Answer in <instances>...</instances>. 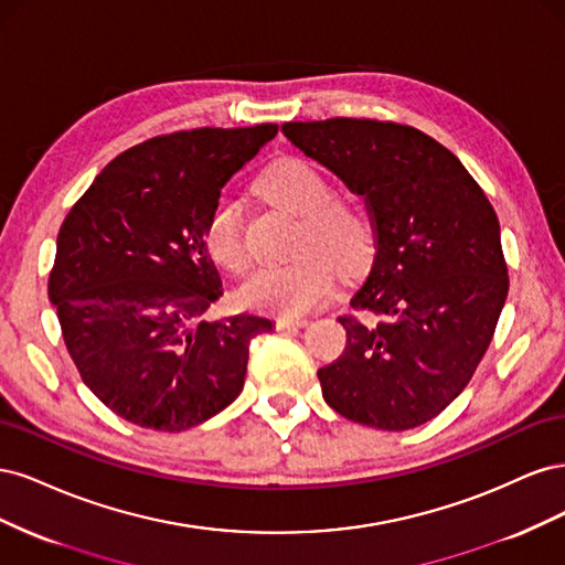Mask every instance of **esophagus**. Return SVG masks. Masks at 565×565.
I'll use <instances>...</instances> for the list:
<instances>
[{"label": "esophagus", "instance_id": "obj_1", "mask_svg": "<svg viewBox=\"0 0 565 565\" xmlns=\"http://www.w3.org/2000/svg\"><path fill=\"white\" fill-rule=\"evenodd\" d=\"M306 320L303 318H276V330H295L303 328Z\"/></svg>", "mask_w": 565, "mask_h": 565}]
</instances>
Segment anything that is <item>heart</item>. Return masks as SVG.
Listing matches in <instances>:
<instances>
[{
  "instance_id": "1",
  "label": "heart",
  "mask_w": 565,
  "mask_h": 565,
  "mask_svg": "<svg viewBox=\"0 0 565 565\" xmlns=\"http://www.w3.org/2000/svg\"><path fill=\"white\" fill-rule=\"evenodd\" d=\"M270 204L299 216L297 259L256 268L237 289L245 309L292 318L332 292L334 266L341 273L363 268L374 249V221L361 202L332 195V183L316 164L301 158L270 162L254 181ZM202 245L212 262L228 273L247 266L243 210L231 193H218L202 224Z\"/></svg>"
}]
</instances>
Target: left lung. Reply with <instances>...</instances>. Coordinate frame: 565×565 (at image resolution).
Returning a JSON list of instances; mask_svg holds the SVG:
<instances>
[{"label":"left lung","instance_id":"1","mask_svg":"<svg viewBox=\"0 0 565 565\" xmlns=\"http://www.w3.org/2000/svg\"><path fill=\"white\" fill-rule=\"evenodd\" d=\"M282 134L374 221L377 252L355 313L339 316L344 353L318 370L322 396L351 422L415 429L465 391L498 328L509 292L498 214L465 164L409 125L330 117Z\"/></svg>","mask_w":565,"mask_h":565}]
</instances>
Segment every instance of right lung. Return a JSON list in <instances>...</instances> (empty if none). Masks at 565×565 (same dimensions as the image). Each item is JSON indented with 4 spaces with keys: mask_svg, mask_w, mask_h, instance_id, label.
<instances>
[{
    "mask_svg": "<svg viewBox=\"0 0 565 565\" xmlns=\"http://www.w3.org/2000/svg\"><path fill=\"white\" fill-rule=\"evenodd\" d=\"M276 131L152 136L117 156L67 212L49 299L82 382L117 417L179 434L241 396L249 341L273 324L249 313L200 320L224 295L202 224Z\"/></svg>",
    "mask_w": 565,
    "mask_h": 565,
    "instance_id": "1",
    "label": "right lung"
}]
</instances>
